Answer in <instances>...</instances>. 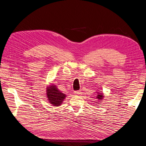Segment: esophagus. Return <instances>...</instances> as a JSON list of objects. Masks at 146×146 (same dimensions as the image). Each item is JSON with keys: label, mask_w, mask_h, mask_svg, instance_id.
Masks as SVG:
<instances>
[{"label": "esophagus", "mask_w": 146, "mask_h": 146, "mask_svg": "<svg viewBox=\"0 0 146 146\" xmlns=\"http://www.w3.org/2000/svg\"><path fill=\"white\" fill-rule=\"evenodd\" d=\"M81 93V91L80 90H77V91H74V94H76V95H79Z\"/></svg>", "instance_id": "1"}]
</instances>
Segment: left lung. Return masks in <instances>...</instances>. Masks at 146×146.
Listing matches in <instances>:
<instances>
[{"mask_svg":"<svg viewBox=\"0 0 146 146\" xmlns=\"http://www.w3.org/2000/svg\"><path fill=\"white\" fill-rule=\"evenodd\" d=\"M103 97H104V96H103L102 94H98V96H97V99L100 100V99H102V98H103Z\"/></svg>","mask_w":146,"mask_h":146,"instance_id":"obj_1","label":"left lung"}]
</instances>
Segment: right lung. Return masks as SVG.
Here are the masks:
<instances>
[{
  "label": "right lung",
  "instance_id": "obj_1",
  "mask_svg": "<svg viewBox=\"0 0 146 146\" xmlns=\"http://www.w3.org/2000/svg\"><path fill=\"white\" fill-rule=\"evenodd\" d=\"M47 97L50 103L56 107L60 105L63 102L66 95L58 91L55 85H53L48 87L47 90Z\"/></svg>",
  "mask_w": 146,
  "mask_h": 146
}]
</instances>
